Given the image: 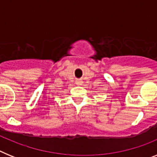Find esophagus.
I'll use <instances>...</instances> for the list:
<instances>
[{"mask_svg": "<svg viewBox=\"0 0 157 157\" xmlns=\"http://www.w3.org/2000/svg\"><path fill=\"white\" fill-rule=\"evenodd\" d=\"M76 82H77V84H78V85H80V84H81V82H80L79 80H78V81Z\"/></svg>", "mask_w": 157, "mask_h": 157, "instance_id": "esophagus-1", "label": "esophagus"}]
</instances>
